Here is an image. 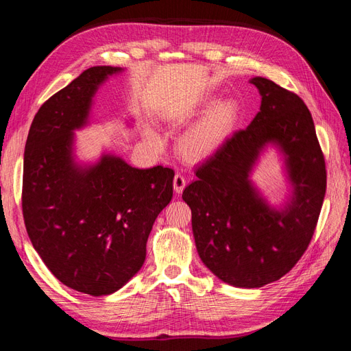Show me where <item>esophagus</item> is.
<instances>
[{"instance_id":"esophagus-1","label":"esophagus","mask_w":351,"mask_h":351,"mask_svg":"<svg viewBox=\"0 0 351 351\" xmlns=\"http://www.w3.org/2000/svg\"><path fill=\"white\" fill-rule=\"evenodd\" d=\"M173 186H174V192L176 193H178V195L183 193V190L186 187V178L182 174H176Z\"/></svg>"}]
</instances>
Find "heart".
Masks as SVG:
<instances>
[{"mask_svg": "<svg viewBox=\"0 0 351 351\" xmlns=\"http://www.w3.org/2000/svg\"><path fill=\"white\" fill-rule=\"evenodd\" d=\"M212 102L210 98L202 102L205 108ZM240 119V108L236 101L222 99L212 105L202 114L200 119L193 123L180 136L178 152L189 161H202L217 154L224 146L231 134L234 133ZM146 137L152 143H159V137L154 130H146Z\"/></svg>", "mask_w": 351, "mask_h": 351, "instance_id": "b5f03b06", "label": "heart"}]
</instances>
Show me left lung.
<instances>
[{
	"label": "left lung",
	"mask_w": 351,
	"mask_h": 351,
	"mask_svg": "<svg viewBox=\"0 0 351 351\" xmlns=\"http://www.w3.org/2000/svg\"><path fill=\"white\" fill-rule=\"evenodd\" d=\"M249 82L261 93V111L197 167V178L183 192L199 258L239 289L263 287L294 267L312 240L326 190L324 155L304 102L269 79ZM268 145L283 156L291 184L281 207L250 180Z\"/></svg>",
	"instance_id": "8db88e82"
}]
</instances>
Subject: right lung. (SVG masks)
<instances>
[{
    "label": "right lung",
    "mask_w": 351,
    "mask_h": 351,
    "mask_svg": "<svg viewBox=\"0 0 351 351\" xmlns=\"http://www.w3.org/2000/svg\"><path fill=\"white\" fill-rule=\"evenodd\" d=\"M124 69L84 70L42 105L23 161V218L35 250L70 289L107 295L129 282L146 258L154 222L173 197L171 168H134L104 152L79 162L74 132L89 124L93 97Z\"/></svg>",
    "instance_id": "1"
}]
</instances>
